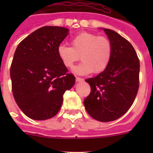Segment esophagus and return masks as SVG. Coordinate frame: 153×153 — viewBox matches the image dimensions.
<instances>
[{
    "label": "esophagus",
    "mask_w": 153,
    "mask_h": 153,
    "mask_svg": "<svg viewBox=\"0 0 153 153\" xmlns=\"http://www.w3.org/2000/svg\"><path fill=\"white\" fill-rule=\"evenodd\" d=\"M84 80V79L83 78H80V77H78V76H76V82H82V81Z\"/></svg>",
    "instance_id": "1"
}]
</instances>
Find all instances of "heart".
Here are the masks:
<instances>
[{"mask_svg": "<svg viewBox=\"0 0 153 153\" xmlns=\"http://www.w3.org/2000/svg\"><path fill=\"white\" fill-rule=\"evenodd\" d=\"M70 44L71 47L60 44L57 47V55L67 68H72L81 58L83 62L74 69L76 74H100L109 67L113 56V45L106 36L82 32L70 40Z\"/></svg>", "mask_w": 153, "mask_h": 153, "instance_id": "1", "label": "heart"}]
</instances>
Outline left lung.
Returning a JSON list of instances; mask_svg holds the SVG:
<instances>
[{
    "label": "left lung",
    "instance_id": "8db88e82",
    "mask_svg": "<svg viewBox=\"0 0 153 153\" xmlns=\"http://www.w3.org/2000/svg\"><path fill=\"white\" fill-rule=\"evenodd\" d=\"M103 30L113 45L111 61L103 72L86 79L91 91L83 102L90 117L110 122L125 114L134 102L140 86V60L126 39L112 30Z\"/></svg>",
    "mask_w": 153,
    "mask_h": 153
}]
</instances>
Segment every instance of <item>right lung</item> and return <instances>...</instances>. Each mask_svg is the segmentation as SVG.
<instances>
[{"instance_id": "obj_1", "label": "right lung", "mask_w": 153, "mask_h": 153, "mask_svg": "<svg viewBox=\"0 0 153 153\" xmlns=\"http://www.w3.org/2000/svg\"><path fill=\"white\" fill-rule=\"evenodd\" d=\"M67 34L65 27H43L24 39L14 53L10 66L12 92L19 108L32 120L54 117L64 93L75 83V76L57 55V47Z\"/></svg>"}]
</instances>
